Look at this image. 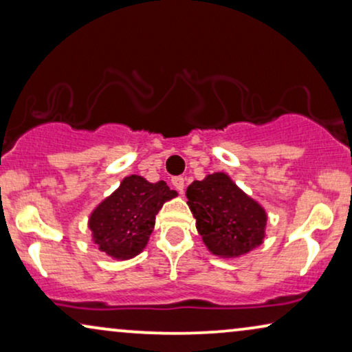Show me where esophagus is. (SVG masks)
Listing matches in <instances>:
<instances>
[{
  "label": "esophagus",
  "instance_id": "1",
  "mask_svg": "<svg viewBox=\"0 0 352 352\" xmlns=\"http://www.w3.org/2000/svg\"><path fill=\"white\" fill-rule=\"evenodd\" d=\"M171 182H173V186H175V189L179 192V194H182V192H184V177H182V176H175L171 179Z\"/></svg>",
  "mask_w": 352,
  "mask_h": 352
}]
</instances>
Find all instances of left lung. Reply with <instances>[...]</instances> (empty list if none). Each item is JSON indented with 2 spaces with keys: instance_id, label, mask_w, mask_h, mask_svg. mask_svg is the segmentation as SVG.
<instances>
[{
  "instance_id": "8db88e82",
  "label": "left lung",
  "mask_w": 352,
  "mask_h": 352,
  "mask_svg": "<svg viewBox=\"0 0 352 352\" xmlns=\"http://www.w3.org/2000/svg\"><path fill=\"white\" fill-rule=\"evenodd\" d=\"M187 205L197 230L216 256L237 258L263 243L266 211L224 173H213L187 187Z\"/></svg>"
}]
</instances>
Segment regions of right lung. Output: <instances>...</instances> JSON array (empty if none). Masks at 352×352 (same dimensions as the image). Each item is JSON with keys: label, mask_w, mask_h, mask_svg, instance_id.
I'll return each instance as SVG.
<instances>
[{"label": "right lung", "mask_w": 352, "mask_h": 352, "mask_svg": "<svg viewBox=\"0 0 352 352\" xmlns=\"http://www.w3.org/2000/svg\"><path fill=\"white\" fill-rule=\"evenodd\" d=\"M176 195L165 181L148 182L136 175L124 177L89 216L93 242L115 259L134 258L146 248L163 204Z\"/></svg>", "instance_id": "add662e5"}]
</instances>
